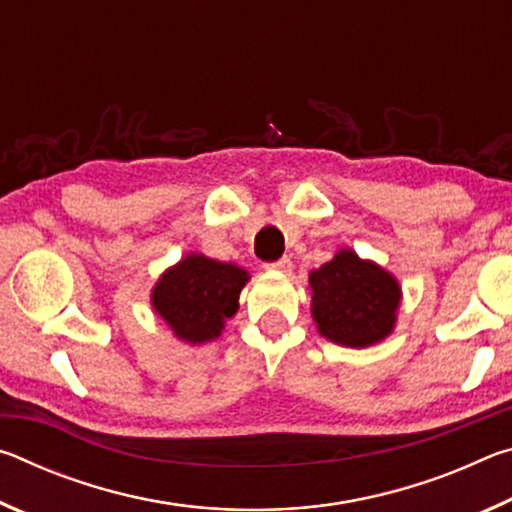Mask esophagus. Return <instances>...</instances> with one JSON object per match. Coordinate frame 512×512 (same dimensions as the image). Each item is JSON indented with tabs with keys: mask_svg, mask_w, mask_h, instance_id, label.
Listing matches in <instances>:
<instances>
[{
	"mask_svg": "<svg viewBox=\"0 0 512 512\" xmlns=\"http://www.w3.org/2000/svg\"><path fill=\"white\" fill-rule=\"evenodd\" d=\"M291 259L289 257H280V259H275V262H268L266 264V268H271V271H280V273H287V271H291Z\"/></svg>",
	"mask_w": 512,
	"mask_h": 512,
	"instance_id": "1",
	"label": "esophagus"
}]
</instances>
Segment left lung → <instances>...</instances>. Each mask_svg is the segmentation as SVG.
I'll use <instances>...</instances> for the list:
<instances>
[{
  "instance_id": "1",
  "label": "left lung",
  "mask_w": 512,
  "mask_h": 512,
  "mask_svg": "<svg viewBox=\"0 0 512 512\" xmlns=\"http://www.w3.org/2000/svg\"><path fill=\"white\" fill-rule=\"evenodd\" d=\"M311 314L325 339L366 348L391 334L400 307V284L391 273L341 250L309 275Z\"/></svg>"
}]
</instances>
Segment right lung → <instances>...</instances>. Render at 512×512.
Returning a JSON list of instances; mask_svg holds the SVG:
<instances>
[{"instance_id":"1","label":"right lung","mask_w":512,"mask_h":512,"mask_svg":"<svg viewBox=\"0 0 512 512\" xmlns=\"http://www.w3.org/2000/svg\"><path fill=\"white\" fill-rule=\"evenodd\" d=\"M248 273L203 255H189L169 268L153 289V309L173 334L189 343H205L221 334L225 318L237 311Z\"/></svg>"}]
</instances>
